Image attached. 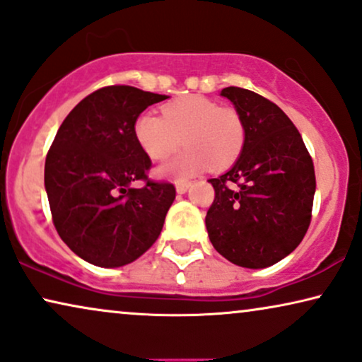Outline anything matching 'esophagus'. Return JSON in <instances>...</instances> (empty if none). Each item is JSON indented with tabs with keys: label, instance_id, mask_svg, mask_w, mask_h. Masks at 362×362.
Instances as JSON below:
<instances>
[{
	"label": "esophagus",
	"instance_id": "esophagus-1",
	"mask_svg": "<svg viewBox=\"0 0 362 362\" xmlns=\"http://www.w3.org/2000/svg\"><path fill=\"white\" fill-rule=\"evenodd\" d=\"M190 187V182H184V180H178L175 184V189H177V194H185L187 190H189Z\"/></svg>",
	"mask_w": 362,
	"mask_h": 362
}]
</instances>
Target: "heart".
Listing matches in <instances>:
<instances>
[{
  "mask_svg": "<svg viewBox=\"0 0 362 362\" xmlns=\"http://www.w3.org/2000/svg\"><path fill=\"white\" fill-rule=\"evenodd\" d=\"M134 137L152 160H165L178 151L184 139L185 152L162 167V175L187 178L205 167L225 170L242 156L247 142V125L242 114L230 105L204 95H185L153 114L139 115Z\"/></svg>",
  "mask_w": 362,
  "mask_h": 362,
  "instance_id": "obj_1",
  "label": "heart"
}]
</instances>
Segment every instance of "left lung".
I'll return each instance as SVG.
<instances>
[{
	"label": "left lung",
	"mask_w": 362,
	"mask_h": 362,
	"mask_svg": "<svg viewBox=\"0 0 362 362\" xmlns=\"http://www.w3.org/2000/svg\"><path fill=\"white\" fill-rule=\"evenodd\" d=\"M247 125L242 156L210 178L215 199L205 216L210 242L243 268H267L288 257L311 223L313 158L290 117L253 90L225 88Z\"/></svg>",
	"instance_id": "left-lung-1"
}]
</instances>
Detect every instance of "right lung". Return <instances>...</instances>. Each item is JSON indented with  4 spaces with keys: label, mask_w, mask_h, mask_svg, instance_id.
<instances>
[{
    "label": "right lung",
    "mask_w": 362,
    "mask_h": 362,
    "mask_svg": "<svg viewBox=\"0 0 362 362\" xmlns=\"http://www.w3.org/2000/svg\"><path fill=\"white\" fill-rule=\"evenodd\" d=\"M167 95L105 86L67 114L46 156L45 185L62 242L103 268L132 263L156 243L172 202L170 182L148 178L152 160L134 122ZM142 180V189L130 184Z\"/></svg>",
    "instance_id": "add662e5"
}]
</instances>
